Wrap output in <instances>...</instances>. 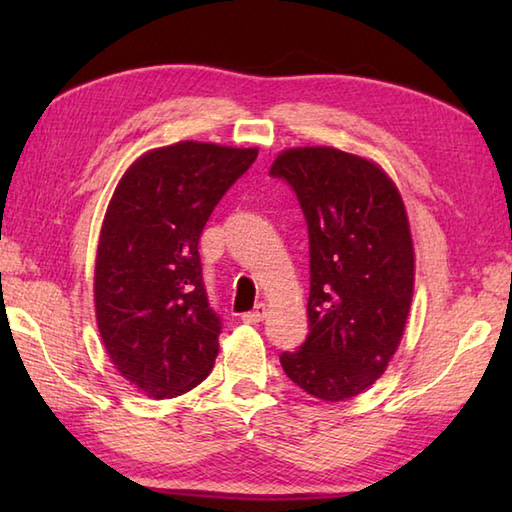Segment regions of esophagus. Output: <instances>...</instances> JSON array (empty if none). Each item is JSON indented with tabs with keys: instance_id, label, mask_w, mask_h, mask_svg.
Instances as JSON below:
<instances>
[{
	"instance_id": "esophagus-1",
	"label": "esophagus",
	"mask_w": 512,
	"mask_h": 512,
	"mask_svg": "<svg viewBox=\"0 0 512 512\" xmlns=\"http://www.w3.org/2000/svg\"><path fill=\"white\" fill-rule=\"evenodd\" d=\"M264 317H266V306H264V303H257L253 310L242 314V321L250 323V325H257L259 321H264Z\"/></svg>"
}]
</instances>
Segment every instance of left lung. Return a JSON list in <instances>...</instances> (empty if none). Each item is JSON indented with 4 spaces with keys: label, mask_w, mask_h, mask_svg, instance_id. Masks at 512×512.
I'll list each match as a JSON object with an SVG mask.
<instances>
[{
    "label": "left lung",
    "mask_w": 512,
    "mask_h": 512,
    "mask_svg": "<svg viewBox=\"0 0 512 512\" xmlns=\"http://www.w3.org/2000/svg\"><path fill=\"white\" fill-rule=\"evenodd\" d=\"M270 176L297 193L310 237L308 339L281 352L310 396L354 398L383 376L413 297V242L396 184L374 162L332 147L279 154Z\"/></svg>",
    "instance_id": "obj_1"
}]
</instances>
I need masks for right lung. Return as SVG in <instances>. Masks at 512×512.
<instances>
[{"instance_id":"obj_1","label":"right lung","mask_w":512,"mask_h":512,"mask_svg":"<svg viewBox=\"0 0 512 512\" xmlns=\"http://www.w3.org/2000/svg\"><path fill=\"white\" fill-rule=\"evenodd\" d=\"M257 149L182 143L147 151L107 206L94 270L96 323L121 376L176 398L213 369L222 321L206 297L200 235Z\"/></svg>"}]
</instances>
